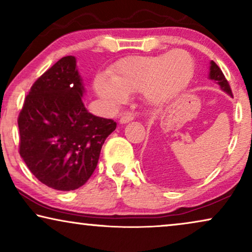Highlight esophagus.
I'll return each instance as SVG.
<instances>
[{
  "label": "esophagus",
  "instance_id": "34e87169",
  "mask_svg": "<svg viewBox=\"0 0 252 252\" xmlns=\"http://www.w3.org/2000/svg\"><path fill=\"white\" fill-rule=\"evenodd\" d=\"M134 119V116L130 115V113H126V115H124L122 118H120L119 123L122 124V125H124V124H127L129 122H132V120Z\"/></svg>",
  "mask_w": 252,
  "mask_h": 252
}]
</instances>
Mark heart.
Segmentation results:
<instances>
[{"instance_id": "heart-1", "label": "heart", "mask_w": 252, "mask_h": 252, "mask_svg": "<svg viewBox=\"0 0 252 252\" xmlns=\"http://www.w3.org/2000/svg\"><path fill=\"white\" fill-rule=\"evenodd\" d=\"M192 73L190 55L181 49L155 56H129L113 65L110 78L98 75L94 91L112 111L128 99V94L140 92L150 105L165 106L180 96Z\"/></svg>"}]
</instances>
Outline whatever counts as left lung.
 <instances>
[{"label": "left lung", "mask_w": 252, "mask_h": 252, "mask_svg": "<svg viewBox=\"0 0 252 252\" xmlns=\"http://www.w3.org/2000/svg\"><path fill=\"white\" fill-rule=\"evenodd\" d=\"M209 79H210V80L215 81L223 93H226V94H228L229 96H232V97H233L232 91H230V87H229L228 82H227V80H226L225 75H223L221 70H220L218 65H217L213 61L210 62Z\"/></svg>", "instance_id": "left-lung-1"}]
</instances>
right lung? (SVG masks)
<instances>
[{"mask_svg":"<svg viewBox=\"0 0 252 252\" xmlns=\"http://www.w3.org/2000/svg\"><path fill=\"white\" fill-rule=\"evenodd\" d=\"M77 58L66 56L31 88L19 113V154L37 180L56 190L85 185L97 166L111 119L88 112Z\"/></svg>","mask_w":252,"mask_h":252,"instance_id":"right-lung-1","label":"right lung"}]
</instances>
